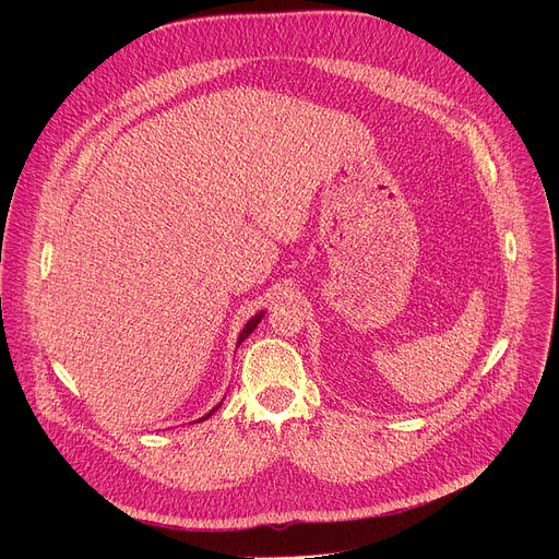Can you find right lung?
Masks as SVG:
<instances>
[{"instance_id":"add662e5","label":"right lung","mask_w":559,"mask_h":559,"mask_svg":"<svg viewBox=\"0 0 559 559\" xmlns=\"http://www.w3.org/2000/svg\"><path fill=\"white\" fill-rule=\"evenodd\" d=\"M263 316H265V311H259V313H254V316L250 318V321H248V323H246V328H243V332L238 334V338H236V347L241 345V343H243V341H246V338H248V336H250V334L257 330V325L263 321ZM221 405H223V403H218V405H216L212 412H207V414H205L203 418H199L197 423H203V420H207V418H210V416H212V414H214V412H216Z\"/></svg>"}]
</instances>
